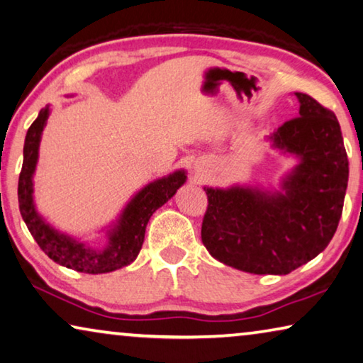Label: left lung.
Wrapping results in <instances>:
<instances>
[{
	"mask_svg": "<svg viewBox=\"0 0 363 363\" xmlns=\"http://www.w3.org/2000/svg\"><path fill=\"white\" fill-rule=\"evenodd\" d=\"M298 118L269 135L298 158L284 192L203 187L208 208L202 242L213 258L254 274H287L326 249L341 220L349 161L335 113L296 91Z\"/></svg>",
	"mask_w": 363,
	"mask_h": 363,
	"instance_id": "8db88e82",
	"label": "left lung"
}]
</instances>
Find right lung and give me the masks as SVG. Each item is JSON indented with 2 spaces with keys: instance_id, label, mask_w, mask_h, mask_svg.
Wrapping results in <instances>:
<instances>
[{
  "instance_id": "1",
  "label": "right lung",
  "mask_w": 363,
  "mask_h": 363,
  "mask_svg": "<svg viewBox=\"0 0 363 363\" xmlns=\"http://www.w3.org/2000/svg\"><path fill=\"white\" fill-rule=\"evenodd\" d=\"M48 116L50 108L47 106L38 113V118L33 121L26 135L24 163H22L19 187H17L22 220L26 221L28 231L37 240L40 249L51 260L62 264V267L89 274L109 273L128 267L139 255L150 216L160 206L168 202L177 189L186 182V171H176L140 189L125 205L116 224L108 231V242L105 247H91L89 244L79 242L71 235H66L51 228L38 215L35 205H33L32 177L38 160L40 139H42V132Z\"/></svg>"
}]
</instances>
